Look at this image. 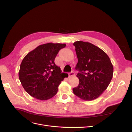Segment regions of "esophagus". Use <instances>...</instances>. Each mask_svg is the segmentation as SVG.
<instances>
[{"label":"esophagus","mask_w":132,"mask_h":132,"mask_svg":"<svg viewBox=\"0 0 132 132\" xmlns=\"http://www.w3.org/2000/svg\"><path fill=\"white\" fill-rule=\"evenodd\" d=\"M75 72H74L73 71H71V72H70L69 73V77L73 76H75Z\"/></svg>","instance_id":"34e87169"}]
</instances>
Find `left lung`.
<instances>
[{
  "label": "left lung",
  "instance_id": "8db88e82",
  "mask_svg": "<svg viewBox=\"0 0 132 132\" xmlns=\"http://www.w3.org/2000/svg\"><path fill=\"white\" fill-rule=\"evenodd\" d=\"M78 58L76 69L79 84L72 90L75 95L86 101L93 100L106 90L113 77V66L108 55L89 42L73 43Z\"/></svg>",
  "mask_w": 132,
  "mask_h": 132
}]
</instances>
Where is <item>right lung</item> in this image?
<instances>
[{"instance_id": "right-lung-1", "label": "right lung", "mask_w": 132, "mask_h": 132, "mask_svg": "<svg viewBox=\"0 0 132 132\" xmlns=\"http://www.w3.org/2000/svg\"><path fill=\"white\" fill-rule=\"evenodd\" d=\"M66 45L52 43L40 45L24 57L19 78L30 96L39 100H47L57 93L59 86L67 76L54 60L59 51Z\"/></svg>"}]
</instances>
